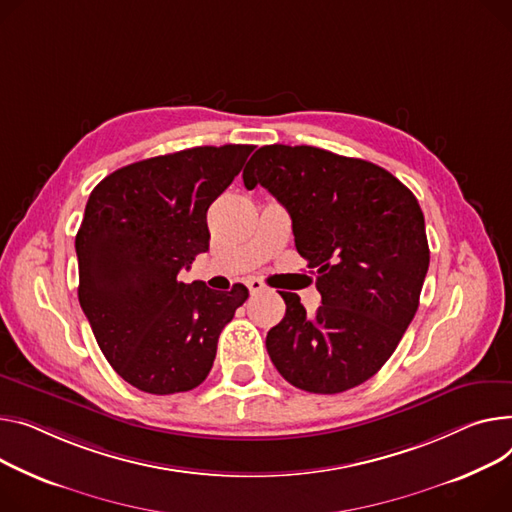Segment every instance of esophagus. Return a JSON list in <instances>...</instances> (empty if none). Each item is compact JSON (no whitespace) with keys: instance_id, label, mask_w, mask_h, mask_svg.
Returning <instances> with one entry per match:
<instances>
[{"instance_id":"34e87169","label":"esophagus","mask_w":512,"mask_h":512,"mask_svg":"<svg viewBox=\"0 0 512 512\" xmlns=\"http://www.w3.org/2000/svg\"><path fill=\"white\" fill-rule=\"evenodd\" d=\"M247 288H249L251 294H259V292L265 290V284H263L259 278H249V280H247Z\"/></svg>"}]
</instances>
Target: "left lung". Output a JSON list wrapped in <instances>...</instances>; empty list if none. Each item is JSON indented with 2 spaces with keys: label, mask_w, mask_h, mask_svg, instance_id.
I'll list each match as a JSON object with an SVG mask.
<instances>
[{
  "label": "left lung",
  "mask_w": 512,
  "mask_h": 512,
  "mask_svg": "<svg viewBox=\"0 0 512 512\" xmlns=\"http://www.w3.org/2000/svg\"><path fill=\"white\" fill-rule=\"evenodd\" d=\"M247 189L274 195L294 245L317 274L321 306L306 315L280 292L284 319L265 339L282 377L309 393H342L374 377L412 323L430 263L424 214L389 170L313 146H263L243 170Z\"/></svg>",
  "instance_id": "obj_1"
}]
</instances>
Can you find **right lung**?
Masks as SVG:
<instances>
[{"mask_svg": "<svg viewBox=\"0 0 512 512\" xmlns=\"http://www.w3.org/2000/svg\"><path fill=\"white\" fill-rule=\"evenodd\" d=\"M255 146H199L127 164L90 193L76 234L78 298L123 381L152 395L191 391L212 370L218 337L249 298L179 271L210 247L212 201Z\"/></svg>", "mask_w": 512, "mask_h": 512, "instance_id": "right-lung-1", "label": "right lung"}]
</instances>
